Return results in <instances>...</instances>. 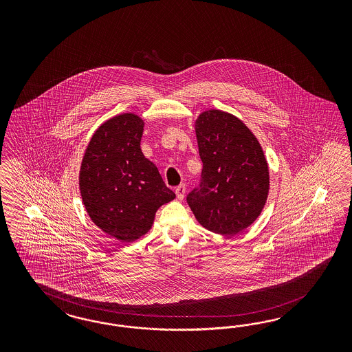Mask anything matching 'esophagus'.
Wrapping results in <instances>:
<instances>
[{"mask_svg": "<svg viewBox=\"0 0 352 352\" xmlns=\"http://www.w3.org/2000/svg\"><path fill=\"white\" fill-rule=\"evenodd\" d=\"M184 193H186V186H184V184H181V186H178V187L175 188V195H177V199H178V200H183Z\"/></svg>", "mask_w": 352, "mask_h": 352, "instance_id": "34e87169", "label": "esophagus"}]
</instances>
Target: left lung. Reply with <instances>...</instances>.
<instances>
[{
	"instance_id": "left-lung-1",
	"label": "left lung",
	"mask_w": 352,
	"mask_h": 352,
	"mask_svg": "<svg viewBox=\"0 0 352 352\" xmlns=\"http://www.w3.org/2000/svg\"><path fill=\"white\" fill-rule=\"evenodd\" d=\"M201 179L187 195L199 223L219 234H236L256 221L270 190L263 149L245 124L219 109L195 122Z\"/></svg>"
}]
</instances>
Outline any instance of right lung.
Masks as SVG:
<instances>
[{
	"label": "right lung",
	"mask_w": 352,
	"mask_h": 352,
	"mask_svg": "<svg viewBox=\"0 0 352 352\" xmlns=\"http://www.w3.org/2000/svg\"><path fill=\"white\" fill-rule=\"evenodd\" d=\"M143 126L134 113L109 118L90 139L80 170L89 217L124 243L147 234L157 209L175 197L156 165L142 153Z\"/></svg>",
	"instance_id": "obj_1"
}]
</instances>
